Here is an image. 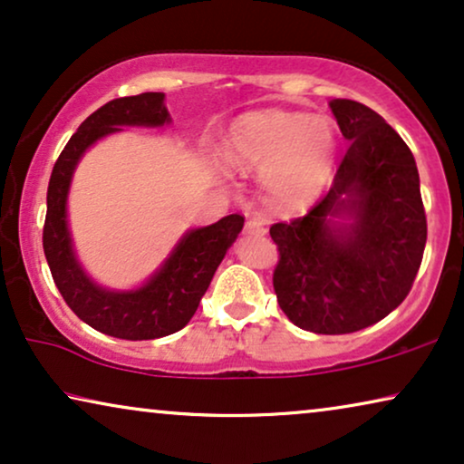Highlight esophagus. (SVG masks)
<instances>
[{
	"label": "esophagus",
	"mask_w": 464,
	"mask_h": 464,
	"mask_svg": "<svg viewBox=\"0 0 464 464\" xmlns=\"http://www.w3.org/2000/svg\"><path fill=\"white\" fill-rule=\"evenodd\" d=\"M245 232L251 234V237H264V234H266L264 219H259V218L249 219V221H246V224H245Z\"/></svg>",
	"instance_id": "1"
}]
</instances>
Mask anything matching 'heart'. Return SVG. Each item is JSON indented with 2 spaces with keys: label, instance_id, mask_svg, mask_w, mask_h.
<instances>
[{
  "label": "heart",
  "instance_id": "heart-1",
  "mask_svg": "<svg viewBox=\"0 0 464 464\" xmlns=\"http://www.w3.org/2000/svg\"><path fill=\"white\" fill-rule=\"evenodd\" d=\"M338 132L332 120L302 111H266L246 118L227 143V160L262 175L272 205L300 208L325 188L332 175Z\"/></svg>",
  "mask_w": 464,
  "mask_h": 464
}]
</instances>
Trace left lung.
<instances>
[{
	"instance_id": "8db88e82",
	"label": "left lung",
	"mask_w": 464,
	"mask_h": 464,
	"mask_svg": "<svg viewBox=\"0 0 464 464\" xmlns=\"http://www.w3.org/2000/svg\"><path fill=\"white\" fill-rule=\"evenodd\" d=\"M348 150L332 188L304 215L270 227L272 285L289 321L338 335L382 321L408 297L427 245L416 160L397 130L363 103L334 99ZM353 225H335L334 217Z\"/></svg>"
}]
</instances>
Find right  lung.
Here are the masks:
<instances>
[{"mask_svg":"<svg viewBox=\"0 0 464 464\" xmlns=\"http://www.w3.org/2000/svg\"><path fill=\"white\" fill-rule=\"evenodd\" d=\"M169 122L162 92L113 99L80 124L50 175L42 240L54 285L67 306L86 325L120 340H154L186 327L245 224L243 215L234 213L221 218L218 224L189 230L160 270L139 289L110 291L86 276L73 253L67 227V192L82 154L101 137L122 130L120 126H164Z\"/></svg>","mask_w":464,"mask_h":464,"instance_id":"add662e5","label":"right lung"}]
</instances>
